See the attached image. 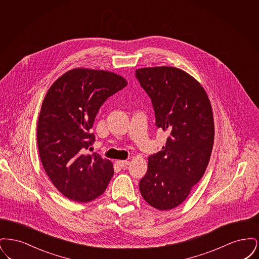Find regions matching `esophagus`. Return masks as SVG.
I'll return each instance as SVG.
<instances>
[{
  "instance_id": "34e87169",
  "label": "esophagus",
  "mask_w": 259,
  "mask_h": 259,
  "mask_svg": "<svg viewBox=\"0 0 259 259\" xmlns=\"http://www.w3.org/2000/svg\"><path fill=\"white\" fill-rule=\"evenodd\" d=\"M117 164L121 167V168H124V167H126V166H128L129 164H130V161L128 160H117Z\"/></svg>"
}]
</instances>
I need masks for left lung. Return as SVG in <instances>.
<instances>
[{
	"label": "left lung",
	"mask_w": 259,
	"mask_h": 259,
	"mask_svg": "<svg viewBox=\"0 0 259 259\" xmlns=\"http://www.w3.org/2000/svg\"><path fill=\"white\" fill-rule=\"evenodd\" d=\"M136 77L151 99L156 126L168 133L162 150L148 157L139 187L151 207L168 210L185 201L207 169L214 138L211 106L203 87L181 69L142 68Z\"/></svg>",
	"instance_id": "left-lung-1"
}]
</instances>
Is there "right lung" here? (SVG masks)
<instances>
[{"label":"right lung","mask_w":259,"mask_h":259,"mask_svg":"<svg viewBox=\"0 0 259 259\" xmlns=\"http://www.w3.org/2000/svg\"><path fill=\"white\" fill-rule=\"evenodd\" d=\"M126 85L119 74L75 68L49 89L38 115L37 148L45 171L65 197L87 203L106 190L111 161L84 151L95 140L90 129L100 107Z\"/></svg>","instance_id":"obj_1"}]
</instances>
